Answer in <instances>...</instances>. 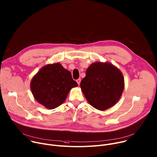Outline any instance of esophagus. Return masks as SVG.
Here are the masks:
<instances>
[{"label":"esophagus","mask_w":157,"mask_h":157,"mask_svg":"<svg viewBox=\"0 0 157 157\" xmlns=\"http://www.w3.org/2000/svg\"><path fill=\"white\" fill-rule=\"evenodd\" d=\"M76 82H77L78 84L79 85V84H80V82H81V78H79L78 79H77V80H76Z\"/></svg>","instance_id":"esophagus-1"}]
</instances>
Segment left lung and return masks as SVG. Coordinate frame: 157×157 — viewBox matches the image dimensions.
I'll return each mask as SVG.
<instances>
[{"mask_svg":"<svg viewBox=\"0 0 157 157\" xmlns=\"http://www.w3.org/2000/svg\"><path fill=\"white\" fill-rule=\"evenodd\" d=\"M87 102L99 110H105L119 100L124 88L121 71L113 64L95 62L89 66L80 84Z\"/></svg>","mask_w":157,"mask_h":157,"instance_id":"left-lung-1","label":"left lung"}]
</instances>
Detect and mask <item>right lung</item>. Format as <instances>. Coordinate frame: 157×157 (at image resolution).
<instances>
[{
	"mask_svg": "<svg viewBox=\"0 0 157 157\" xmlns=\"http://www.w3.org/2000/svg\"><path fill=\"white\" fill-rule=\"evenodd\" d=\"M77 86L71 72L64 69L59 63L42 67L30 82L35 99L48 109L62 104L71 88Z\"/></svg>",
	"mask_w": 157,
	"mask_h": 157,
	"instance_id": "1",
	"label": "right lung"
}]
</instances>
